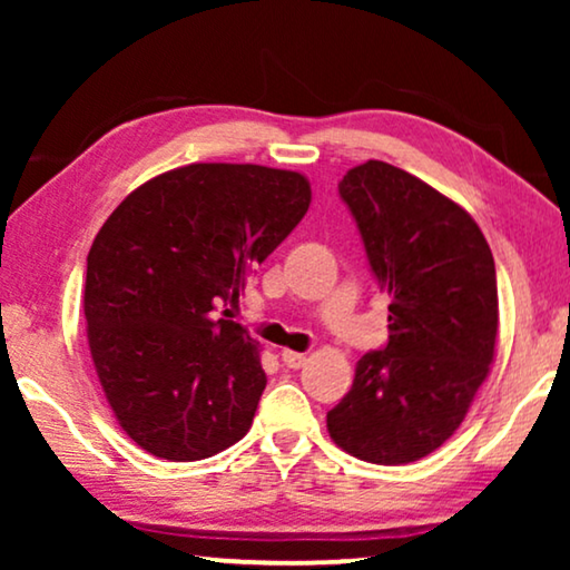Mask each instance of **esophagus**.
<instances>
[{
    "mask_svg": "<svg viewBox=\"0 0 570 570\" xmlns=\"http://www.w3.org/2000/svg\"><path fill=\"white\" fill-rule=\"evenodd\" d=\"M279 357H283V363L287 365V368H303V365H306V355L295 353V350H283Z\"/></svg>",
    "mask_w": 570,
    "mask_h": 570,
    "instance_id": "esophagus-1",
    "label": "esophagus"
}]
</instances>
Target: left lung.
I'll return each instance as SVG.
<instances>
[{"label": "left lung", "mask_w": 570, "mask_h": 570, "mask_svg": "<svg viewBox=\"0 0 570 570\" xmlns=\"http://www.w3.org/2000/svg\"><path fill=\"white\" fill-rule=\"evenodd\" d=\"M340 197L392 303L389 342L357 361L353 389L326 412V428L363 462L410 464L454 435L488 376L495 262L456 202L384 160L350 168Z\"/></svg>", "instance_id": "1"}]
</instances>
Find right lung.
<instances>
[{"instance_id": "obj_1", "label": "right lung", "mask_w": 570, "mask_h": 570, "mask_svg": "<svg viewBox=\"0 0 570 570\" xmlns=\"http://www.w3.org/2000/svg\"><path fill=\"white\" fill-rule=\"evenodd\" d=\"M311 205L306 176L191 163L139 186L88 254L90 355L116 420L147 454L197 462L244 439L267 386L259 342L217 316Z\"/></svg>"}]
</instances>
